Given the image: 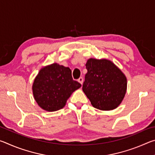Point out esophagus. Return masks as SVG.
I'll return each instance as SVG.
<instances>
[{"label":"esophagus","instance_id":"1","mask_svg":"<svg viewBox=\"0 0 155 155\" xmlns=\"http://www.w3.org/2000/svg\"><path fill=\"white\" fill-rule=\"evenodd\" d=\"M78 81L81 84V85H82L83 83V77H80L79 78H78Z\"/></svg>","mask_w":155,"mask_h":155}]
</instances>
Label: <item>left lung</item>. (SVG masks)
I'll list each match as a JSON object with an SVG mask.
<instances>
[{
	"label": "left lung",
	"mask_w": 155,
	"mask_h": 155,
	"mask_svg": "<svg viewBox=\"0 0 155 155\" xmlns=\"http://www.w3.org/2000/svg\"><path fill=\"white\" fill-rule=\"evenodd\" d=\"M83 91L95 108L109 111L118 107L125 96L127 81L114 63L107 59H90Z\"/></svg>",
	"instance_id": "1"
}]
</instances>
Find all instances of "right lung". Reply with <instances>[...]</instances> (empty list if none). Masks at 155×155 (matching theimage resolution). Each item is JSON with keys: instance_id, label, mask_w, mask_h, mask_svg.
<instances>
[{"instance_id": "add662e5", "label": "right lung", "mask_w": 155, "mask_h": 155, "mask_svg": "<svg viewBox=\"0 0 155 155\" xmlns=\"http://www.w3.org/2000/svg\"><path fill=\"white\" fill-rule=\"evenodd\" d=\"M81 87L73 80L69 68L53 64L43 68L34 81V98L41 109L55 111L62 109L73 91Z\"/></svg>"}]
</instances>
